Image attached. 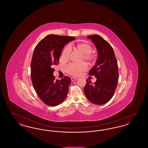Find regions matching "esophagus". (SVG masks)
<instances>
[{
	"label": "esophagus",
	"instance_id": "1",
	"mask_svg": "<svg viewBox=\"0 0 148 148\" xmlns=\"http://www.w3.org/2000/svg\"><path fill=\"white\" fill-rule=\"evenodd\" d=\"M77 77H72L71 78V80L72 82H74V81H75V80H77Z\"/></svg>",
	"mask_w": 148,
	"mask_h": 148
}]
</instances>
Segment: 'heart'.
<instances>
[{
	"mask_svg": "<svg viewBox=\"0 0 148 148\" xmlns=\"http://www.w3.org/2000/svg\"><path fill=\"white\" fill-rule=\"evenodd\" d=\"M75 49L80 52L83 54V60L88 61L89 62H93L96 58L95 55L92 53V45L88 43H79L77 44L75 47ZM71 49L69 45L66 46L62 52V59L67 61L71 56ZM88 69V65L85 63L79 64H71L65 67V71L68 74L73 76H78L80 74L86 71Z\"/></svg>",
	"mask_w": 148,
	"mask_h": 148,
	"instance_id": "obj_1",
	"label": "heart"
}]
</instances>
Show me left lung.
Masks as SVG:
<instances>
[{
  "label": "left lung",
  "instance_id": "left-lung-1",
  "mask_svg": "<svg viewBox=\"0 0 148 148\" xmlns=\"http://www.w3.org/2000/svg\"><path fill=\"white\" fill-rule=\"evenodd\" d=\"M87 38L94 43L98 57L89 72V75L97 77V81L92 84L86 80L84 92L92 103L103 105L112 99L115 91L119 79L118 63L112 46L102 37L95 34Z\"/></svg>",
  "mask_w": 148,
  "mask_h": 148
}]
</instances>
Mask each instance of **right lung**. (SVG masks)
Returning <instances> with one entry per match:
<instances>
[{
  "label": "right lung",
  "mask_w": 148,
  "mask_h": 148,
  "mask_svg": "<svg viewBox=\"0 0 148 148\" xmlns=\"http://www.w3.org/2000/svg\"><path fill=\"white\" fill-rule=\"evenodd\" d=\"M73 36L50 34L35 47L31 62V79L37 95L48 106L62 103L69 92L71 79L64 77L55 80L53 66L59 64L64 45L74 40Z\"/></svg>",
  "instance_id": "add662e5"
}]
</instances>
